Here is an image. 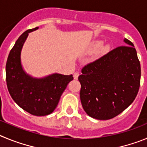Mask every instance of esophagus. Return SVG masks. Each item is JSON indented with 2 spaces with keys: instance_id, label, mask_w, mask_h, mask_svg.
Masks as SVG:
<instances>
[{
  "instance_id": "esophagus-1",
  "label": "esophagus",
  "mask_w": 147,
  "mask_h": 147,
  "mask_svg": "<svg viewBox=\"0 0 147 147\" xmlns=\"http://www.w3.org/2000/svg\"><path fill=\"white\" fill-rule=\"evenodd\" d=\"M79 76H80V73L78 72V71L74 72V80H77Z\"/></svg>"
}]
</instances>
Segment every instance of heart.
<instances>
[{"mask_svg": "<svg viewBox=\"0 0 147 147\" xmlns=\"http://www.w3.org/2000/svg\"><path fill=\"white\" fill-rule=\"evenodd\" d=\"M101 45H102V42H96V44H95V48L100 47V46H101ZM108 49H109L108 45H105V47L102 49V51H108Z\"/></svg>", "mask_w": 147, "mask_h": 147, "instance_id": "heart-1", "label": "heart"}]
</instances>
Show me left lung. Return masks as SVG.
Here are the masks:
<instances>
[{
  "label": "left lung",
  "mask_w": 147,
  "mask_h": 147,
  "mask_svg": "<svg viewBox=\"0 0 147 147\" xmlns=\"http://www.w3.org/2000/svg\"><path fill=\"white\" fill-rule=\"evenodd\" d=\"M113 49L85 65L78 80L80 99L89 116L108 120L119 115L133 102L141 83V64L134 45Z\"/></svg>",
  "instance_id": "obj_1"
}]
</instances>
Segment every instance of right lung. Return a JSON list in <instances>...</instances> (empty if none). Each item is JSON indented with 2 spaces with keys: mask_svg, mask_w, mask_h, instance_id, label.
Instances as JSON below:
<instances>
[{
  "mask_svg": "<svg viewBox=\"0 0 147 147\" xmlns=\"http://www.w3.org/2000/svg\"><path fill=\"white\" fill-rule=\"evenodd\" d=\"M22 34L10 51L6 65V80L12 99L22 109L37 116L47 115L55 110L59 98L73 80V75L55 74L43 79H34L27 75L20 64V51L29 32Z\"/></svg>",
  "mask_w": 147,
  "mask_h": 147,
  "instance_id": "add662e5",
  "label": "right lung"
}]
</instances>
